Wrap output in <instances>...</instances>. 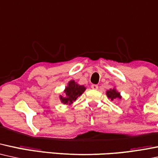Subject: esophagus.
I'll return each mask as SVG.
<instances>
[{
    "mask_svg": "<svg viewBox=\"0 0 158 158\" xmlns=\"http://www.w3.org/2000/svg\"><path fill=\"white\" fill-rule=\"evenodd\" d=\"M91 87H92V89H98V86L96 84H92Z\"/></svg>",
    "mask_w": 158,
    "mask_h": 158,
    "instance_id": "obj_1",
    "label": "esophagus"
}]
</instances>
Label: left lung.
Segmentation results:
<instances>
[{"mask_svg":"<svg viewBox=\"0 0 158 158\" xmlns=\"http://www.w3.org/2000/svg\"><path fill=\"white\" fill-rule=\"evenodd\" d=\"M106 94L108 96L109 98H110L111 100L114 99H120L121 98V96L119 92H118L115 89H109L106 92Z\"/></svg>","mask_w":158,"mask_h":158,"instance_id":"left-lung-1","label":"left lung"}]
</instances>
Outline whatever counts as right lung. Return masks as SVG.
<instances>
[{"mask_svg": "<svg viewBox=\"0 0 158 158\" xmlns=\"http://www.w3.org/2000/svg\"><path fill=\"white\" fill-rule=\"evenodd\" d=\"M85 87L77 84L74 81H71L69 83V86L65 89L66 97L63 98L60 96V100L64 104H71L75 101L81 94L84 92Z\"/></svg>", "mask_w": 158, "mask_h": 158, "instance_id": "add662e5", "label": "right lung"}]
</instances>
